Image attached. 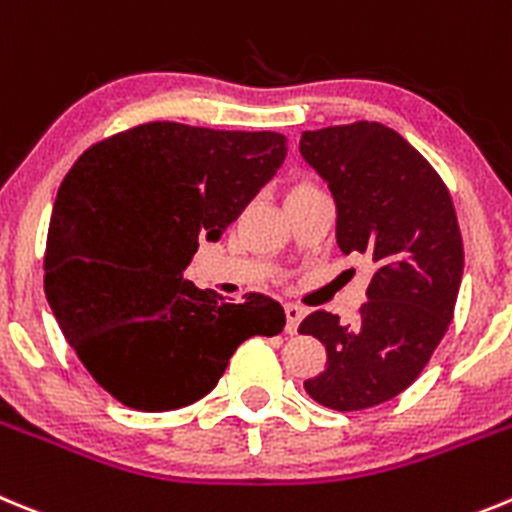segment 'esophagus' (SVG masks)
<instances>
[{
  "label": "esophagus",
  "instance_id": "34e87169",
  "mask_svg": "<svg viewBox=\"0 0 512 512\" xmlns=\"http://www.w3.org/2000/svg\"><path fill=\"white\" fill-rule=\"evenodd\" d=\"M303 316H306V308L298 306V303H285V319H288L285 321V331H288V334H296Z\"/></svg>",
  "mask_w": 512,
  "mask_h": 512
}]
</instances>
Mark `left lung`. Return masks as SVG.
I'll return each mask as SVG.
<instances>
[{
    "label": "left lung",
    "instance_id": "obj_1",
    "mask_svg": "<svg viewBox=\"0 0 512 512\" xmlns=\"http://www.w3.org/2000/svg\"><path fill=\"white\" fill-rule=\"evenodd\" d=\"M301 155L329 183L339 250L375 267L354 324L313 311L298 326L326 347V370L303 388L334 411H365L421 375L454 319L464 273L457 211L431 163L380 122L303 132Z\"/></svg>",
    "mask_w": 512,
    "mask_h": 512
}]
</instances>
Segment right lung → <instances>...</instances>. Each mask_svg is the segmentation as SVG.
Masks as SVG:
<instances>
[{
	"mask_svg": "<svg viewBox=\"0 0 512 512\" xmlns=\"http://www.w3.org/2000/svg\"><path fill=\"white\" fill-rule=\"evenodd\" d=\"M278 132L137 124L96 142L55 196L45 296L101 388L135 411H173L216 388L237 347L283 331V306L224 303L183 278L283 165Z\"/></svg>",
	"mask_w": 512,
	"mask_h": 512,
	"instance_id": "obj_1",
	"label": "right lung"
}]
</instances>
